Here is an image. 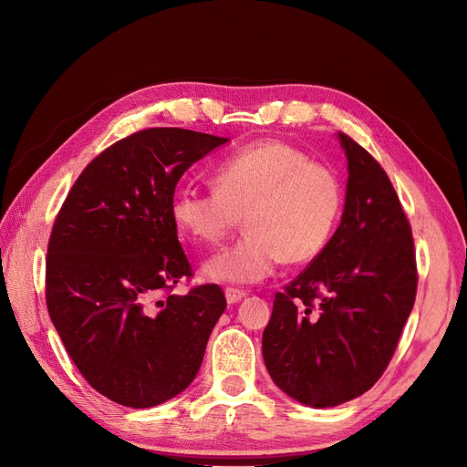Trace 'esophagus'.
Listing matches in <instances>:
<instances>
[{
  "label": "esophagus",
  "instance_id": "obj_1",
  "mask_svg": "<svg viewBox=\"0 0 467 467\" xmlns=\"http://www.w3.org/2000/svg\"><path fill=\"white\" fill-rule=\"evenodd\" d=\"M246 296H248L246 291L236 289V287H227V289H225V297H227V303H229V305H234V303L242 301Z\"/></svg>",
  "mask_w": 467,
  "mask_h": 467
}]
</instances>
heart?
<instances>
[{
    "mask_svg": "<svg viewBox=\"0 0 467 467\" xmlns=\"http://www.w3.org/2000/svg\"><path fill=\"white\" fill-rule=\"evenodd\" d=\"M213 187L208 192L180 189L170 215L183 236L204 246L223 244L244 217L248 233L204 268L223 282H259L280 261L316 259L329 244L345 202L335 170L280 140L242 147L217 166Z\"/></svg>",
    "mask_w": 467,
    "mask_h": 467,
    "instance_id": "heart-1",
    "label": "heart"
}]
</instances>
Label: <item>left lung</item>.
<instances>
[{
	"label": "left lung",
	"mask_w": 467,
	"mask_h": 467,
	"mask_svg": "<svg viewBox=\"0 0 467 467\" xmlns=\"http://www.w3.org/2000/svg\"><path fill=\"white\" fill-rule=\"evenodd\" d=\"M347 202L326 250L275 296L263 358L276 386L310 407L365 394L386 371L419 273L409 219L384 168L348 134Z\"/></svg>",
	"instance_id": "obj_1"
}]
</instances>
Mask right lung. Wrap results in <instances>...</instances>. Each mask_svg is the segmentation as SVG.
<instances>
[{
    "instance_id": "add662e5",
    "label": "right lung",
    "mask_w": 467,
    "mask_h": 467,
    "mask_svg": "<svg viewBox=\"0 0 467 467\" xmlns=\"http://www.w3.org/2000/svg\"><path fill=\"white\" fill-rule=\"evenodd\" d=\"M227 141L138 130L87 164L55 219L48 316L79 373L119 405L147 409L183 391L227 306L217 284L171 293L192 268L170 215L185 170Z\"/></svg>"
}]
</instances>
